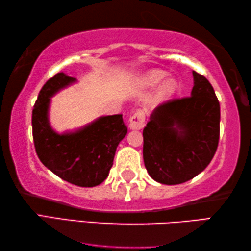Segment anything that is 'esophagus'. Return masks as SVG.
Returning <instances> with one entry per match:
<instances>
[{
	"instance_id": "1",
	"label": "esophagus",
	"mask_w": 251,
	"mask_h": 251,
	"mask_svg": "<svg viewBox=\"0 0 251 251\" xmlns=\"http://www.w3.org/2000/svg\"><path fill=\"white\" fill-rule=\"evenodd\" d=\"M145 112L142 110H138L132 117L130 118V129L132 130H140L145 126Z\"/></svg>"
}]
</instances>
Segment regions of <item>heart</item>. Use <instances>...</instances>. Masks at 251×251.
Segmentation results:
<instances>
[{
  "label": "heart",
  "instance_id": "1",
  "mask_svg": "<svg viewBox=\"0 0 251 251\" xmlns=\"http://www.w3.org/2000/svg\"><path fill=\"white\" fill-rule=\"evenodd\" d=\"M167 76V72L162 71V70H151L148 73H146L143 76V83L148 87H157L158 84L161 83ZM179 84L175 77H169L163 82L161 88H160V97L161 98H169L178 91Z\"/></svg>",
  "mask_w": 251,
  "mask_h": 251
}]
</instances>
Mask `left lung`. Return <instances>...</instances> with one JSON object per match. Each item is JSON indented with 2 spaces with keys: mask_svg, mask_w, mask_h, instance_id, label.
<instances>
[{
  "mask_svg": "<svg viewBox=\"0 0 251 251\" xmlns=\"http://www.w3.org/2000/svg\"><path fill=\"white\" fill-rule=\"evenodd\" d=\"M190 97L157 106L143 129V160L159 183L179 184L195 178L216 153L220 105L206 77L192 71Z\"/></svg>",
  "mask_w": 251,
  "mask_h": 251,
  "instance_id": "1",
  "label": "left lung"
}]
</instances>
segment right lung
<instances>
[{"instance_id": "right-lung-1", "label": "right lung", "mask_w": 251, "mask_h": 251, "mask_svg": "<svg viewBox=\"0 0 251 251\" xmlns=\"http://www.w3.org/2000/svg\"><path fill=\"white\" fill-rule=\"evenodd\" d=\"M75 82V77L60 72L43 85L32 111L33 140L41 162L53 174L75 186L96 187L109 176L128 129L122 114H113L76 130L56 132L49 120L51 98Z\"/></svg>"}]
</instances>
